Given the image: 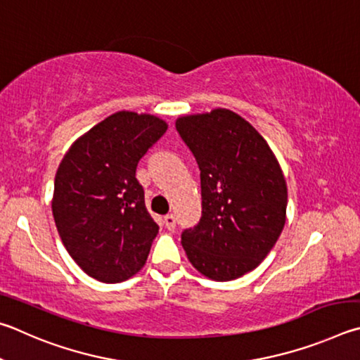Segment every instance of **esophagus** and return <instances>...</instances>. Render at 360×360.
Returning <instances> with one entry per match:
<instances>
[{"instance_id": "34e87169", "label": "esophagus", "mask_w": 360, "mask_h": 360, "mask_svg": "<svg viewBox=\"0 0 360 360\" xmlns=\"http://www.w3.org/2000/svg\"><path fill=\"white\" fill-rule=\"evenodd\" d=\"M164 226H166V229L169 231H174L175 229V217L174 215H166L162 219Z\"/></svg>"}]
</instances>
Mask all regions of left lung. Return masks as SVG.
Returning <instances> with one entry per match:
<instances>
[{"mask_svg":"<svg viewBox=\"0 0 360 360\" xmlns=\"http://www.w3.org/2000/svg\"><path fill=\"white\" fill-rule=\"evenodd\" d=\"M180 137L200 170L202 217L181 232L190 262L215 281H231L266 259L286 223L288 188L264 137L236 112L180 117Z\"/></svg>","mask_w":360,"mask_h":360,"instance_id":"obj_1","label":"left lung"}]
</instances>
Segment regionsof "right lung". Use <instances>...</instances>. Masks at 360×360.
<instances>
[{
	"mask_svg": "<svg viewBox=\"0 0 360 360\" xmlns=\"http://www.w3.org/2000/svg\"><path fill=\"white\" fill-rule=\"evenodd\" d=\"M166 129L155 115L117 112L79 137L60 162L52 199L56 229L94 280L124 281L147 261L160 228L145 207L136 169Z\"/></svg>",
	"mask_w": 360,
	"mask_h": 360,
	"instance_id": "right-lung-1",
	"label": "right lung"
}]
</instances>
